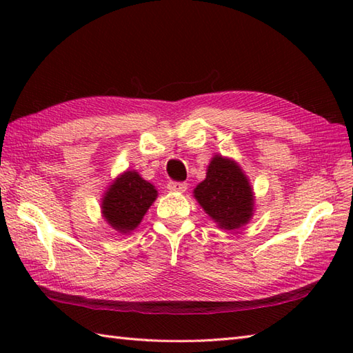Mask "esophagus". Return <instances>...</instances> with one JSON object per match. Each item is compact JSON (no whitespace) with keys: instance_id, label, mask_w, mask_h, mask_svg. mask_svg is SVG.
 I'll return each mask as SVG.
<instances>
[{"instance_id":"1","label":"esophagus","mask_w":353,"mask_h":353,"mask_svg":"<svg viewBox=\"0 0 353 353\" xmlns=\"http://www.w3.org/2000/svg\"><path fill=\"white\" fill-rule=\"evenodd\" d=\"M186 188H188V185L185 182H170L168 183V190L171 192H185Z\"/></svg>"}]
</instances>
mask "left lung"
Returning <instances> with one entry per match:
<instances>
[{"instance_id": "obj_1", "label": "left lung", "mask_w": 353, "mask_h": 353, "mask_svg": "<svg viewBox=\"0 0 353 353\" xmlns=\"http://www.w3.org/2000/svg\"><path fill=\"white\" fill-rule=\"evenodd\" d=\"M206 179L194 190V197L220 229L234 230L253 216L254 196L249 179L232 159L215 154Z\"/></svg>"}]
</instances>
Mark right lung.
<instances>
[{
    "label": "right lung",
    "instance_id": "obj_1",
    "mask_svg": "<svg viewBox=\"0 0 353 353\" xmlns=\"http://www.w3.org/2000/svg\"><path fill=\"white\" fill-rule=\"evenodd\" d=\"M157 197L154 186L144 181L137 171L119 174L104 192L101 212L110 228L119 234H130L144 219Z\"/></svg>",
    "mask_w": 353,
    "mask_h": 353
}]
</instances>
